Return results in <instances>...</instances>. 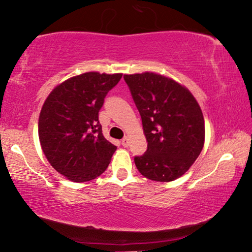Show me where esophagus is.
Returning a JSON list of instances; mask_svg holds the SVG:
<instances>
[{"mask_svg": "<svg viewBox=\"0 0 252 252\" xmlns=\"http://www.w3.org/2000/svg\"><path fill=\"white\" fill-rule=\"evenodd\" d=\"M122 145L124 146V148H127V146L129 145V139H128V137H124V138L122 139Z\"/></svg>", "mask_w": 252, "mask_h": 252, "instance_id": "34e87169", "label": "esophagus"}]
</instances>
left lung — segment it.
<instances>
[{"mask_svg": "<svg viewBox=\"0 0 252 252\" xmlns=\"http://www.w3.org/2000/svg\"><path fill=\"white\" fill-rule=\"evenodd\" d=\"M124 80L142 118L148 150L135 157L136 168L154 181L176 180L202 152L205 123L190 91L152 72L125 74Z\"/></svg>", "mask_w": 252, "mask_h": 252, "instance_id": "1", "label": "left lung"}]
</instances>
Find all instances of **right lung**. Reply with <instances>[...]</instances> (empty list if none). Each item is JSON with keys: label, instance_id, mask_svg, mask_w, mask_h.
<instances>
[{"label": "right lung", "instance_id": "add662e5", "mask_svg": "<svg viewBox=\"0 0 252 252\" xmlns=\"http://www.w3.org/2000/svg\"><path fill=\"white\" fill-rule=\"evenodd\" d=\"M122 75L88 72L73 76L54 89L44 102L38 123L42 152L68 180L90 181L109 165L117 146L102 135L99 110Z\"/></svg>", "mask_w": 252, "mask_h": 252}]
</instances>
